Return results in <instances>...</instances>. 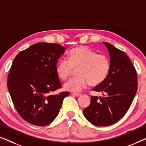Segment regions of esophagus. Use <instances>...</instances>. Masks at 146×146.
Returning <instances> with one entry per match:
<instances>
[{
	"label": "esophagus",
	"instance_id": "1",
	"mask_svg": "<svg viewBox=\"0 0 146 146\" xmlns=\"http://www.w3.org/2000/svg\"><path fill=\"white\" fill-rule=\"evenodd\" d=\"M72 95L75 96H81V94H80V93H72Z\"/></svg>",
	"mask_w": 146,
	"mask_h": 146
}]
</instances>
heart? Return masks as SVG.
I'll list each match as a JSON object with an SVG mask.
<instances>
[{
	"label": "heart",
	"mask_w": 146,
	"mask_h": 146,
	"mask_svg": "<svg viewBox=\"0 0 146 146\" xmlns=\"http://www.w3.org/2000/svg\"><path fill=\"white\" fill-rule=\"evenodd\" d=\"M110 69V61L107 56L99 54L85 46L72 49L68 55V60L60 61L56 67L60 79L66 80L76 70L77 77L70 80L64 84L67 91L77 92L90 84L96 86L106 78Z\"/></svg>",
	"instance_id": "heart-1"
}]
</instances>
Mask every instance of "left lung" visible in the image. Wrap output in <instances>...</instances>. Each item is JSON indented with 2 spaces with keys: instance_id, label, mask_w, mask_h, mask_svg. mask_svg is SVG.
<instances>
[{
  "instance_id": "obj_1",
  "label": "left lung",
  "mask_w": 146,
  "mask_h": 146,
  "mask_svg": "<svg viewBox=\"0 0 146 146\" xmlns=\"http://www.w3.org/2000/svg\"><path fill=\"white\" fill-rule=\"evenodd\" d=\"M110 56L108 75L93 90L103 97L92 96L90 104L84 109L88 121L97 126H108L119 121L128 110L137 90V72L123 51L103 42Z\"/></svg>"
}]
</instances>
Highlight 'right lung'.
Returning <instances> with one entry per match:
<instances>
[{"label": "right lung", "instance_id": "add662e5", "mask_svg": "<svg viewBox=\"0 0 146 146\" xmlns=\"http://www.w3.org/2000/svg\"><path fill=\"white\" fill-rule=\"evenodd\" d=\"M65 49L58 44L40 42L20 52L14 59L8 89L17 112L31 124H50L70 94L68 92L51 94L62 88L56 67Z\"/></svg>", "mask_w": 146, "mask_h": 146}]
</instances>
